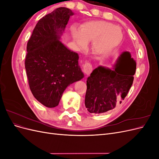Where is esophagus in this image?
<instances>
[{"label":"esophagus","mask_w":159,"mask_h":159,"mask_svg":"<svg viewBox=\"0 0 159 159\" xmlns=\"http://www.w3.org/2000/svg\"><path fill=\"white\" fill-rule=\"evenodd\" d=\"M83 68H84V73L86 75H89L93 70L92 66H91L89 63H88V62H86V63L84 65Z\"/></svg>","instance_id":"esophagus-1"}]
</instances>
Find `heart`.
Instances as JSON below:
<instances>
[{
	"instance_id": "heart-1",
	"label": "heart",
	"mask_w": 159,
	"mask_h": 159,
	"mask_svg": "<svg viewBox=\"0 0 159 159\" xmlns=\"http://www.w3.org/2000/svg\"><path fill=\"white\" fill-rule=\"evenodd\" d=\"M71 32L79 48H84L87 42H92L91 50L98 56L111 54L120 44L123 37L121 28L103 20L88 21L81 25L80 32L75 28Z\"/></svg>"
}]
</instances>
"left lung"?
<instances>
[{
    "instance_id": "obj_1",
    "label": "left lung",
    "mask_w": 159,
    "mask_h": 159,
    "mask_svg": "<svg viewBox=\"0 0 159 159\" xmlns=\"http://www.w3.org/2000/svg\"><path fill=\"white\" fill-rule=\"evenodd\" d=\"M136 66L130 52H123L112 68L99 66L93 70L87 79L85 105L88 111L103 113L121 103L133 84Z\"/></svg>"
}]
</instances>
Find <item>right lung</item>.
Instances as JSON below:
<instances>
[{"instance_id": "add662e5", "label": "right lung", "mask_w": 159, "mask_h": 159, "mask_svg": "<svg viewBox=\"0 0 159 159\" xmlns=\"http://www.w3.org/2000/svg\"><path fill=\"white\" fill-rule=\"evenodd\" d=\"M74 14L68 8H56L38 22L28 42L25 68L28 84L34 97L47 107L57 106L67 87L84 77L78 53L60 41Z\"/></svg>"}]
</instances>
